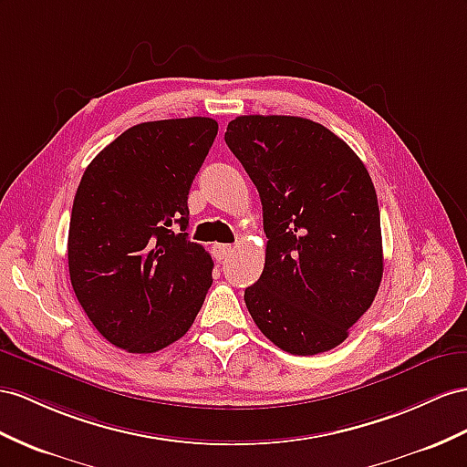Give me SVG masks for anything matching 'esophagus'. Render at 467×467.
<instances>
[{
    "label": "esophagus",
    "instance_id": "34e87169",
    "mask_svg": "<svg viewBox=\"0 0 467 467\" xmlns=\"http://www.w3.org/2000/svg\"><path fill=\"white\" fill-rule=\"evenodd\" d=\"M231 253H233V246L231 244H213V256L217 258L219 262L229 258Z\"/></svg>",
    "mask_w": 467,
    "mask_h": 467
}]
</instances>
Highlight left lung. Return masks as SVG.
Segmentation results:
<instances>
[{
    "label": "left lung",
    "mask_w": 467,
    "mask_h": 467,
    "mask_svg": "<svg viewBox=\"0 0 467 467\" xmlns=\"http://www.w3.org/2000/svg\"><path fill=\"white\" fill-rule=\"evenodd\" d=\"M224 141L262 201L266 262L244 302L265 336L292 355L337 348L382 278L375 185L357 153L297 116H238Z\"/></svg>",
    "instance_id": "8db88e82"
}]
</instances>
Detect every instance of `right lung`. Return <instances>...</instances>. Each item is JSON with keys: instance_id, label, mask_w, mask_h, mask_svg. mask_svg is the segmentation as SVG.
Segmentation results:
<instances>
[{"instance_id": "right-lung-1", "label": "right lung", "mask_w": 467, "mask_h": 467, "mask_svg": "<svg viewBox=\"0 0 467 467\" xmlns=\"http://www.w3.org/2000/svg\"><path fill=\"white\" fill-rule=\"evenodd\" d=\"M217 131L201 116L131 126L80 179L70 284L100 336L128 353H155L183 337L205 302L213 260L185 233L187 195Z\"/></svg>"}]
</instances>
